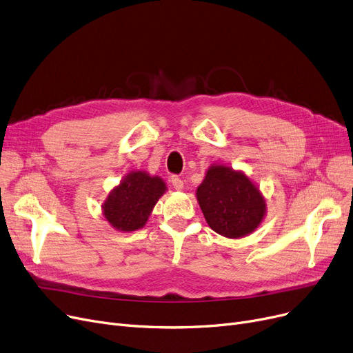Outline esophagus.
<instances>
[{"label":"esophagus","mask_w":353,"mask_h":353,"mask_svg":"<svg viewBox=\"0 0 353 353\" xmlns=\"http://www.w3.org/2000/svg\"><path fill=\"white\" fill-rule=\"evenodd\" d=\"M170 181H172V186L176 190H183V188H185V183H183V180L180 177H177V176H172Z\"/></svg>","instance_id":"1"}]
</instances>
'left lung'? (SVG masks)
I'll return each mask as SVG.
<instances>
[{
    "mask_svg": "<svg viewBox=\"0 0 353 353\" xmlns=\"http://www.w3.org/2000/svg\"><path fill=\"white\" fill-rule=\"evenodd\" d=\"M196 197L208 225L229 239L252 234L267 213L265 197L255 183L243 172L225 164L208 168Z\"/></svg>",
    "mask_w": 353,
    "mask_h": 353,
    "instance_id": "obj_1",
    "label": "left lung"
}]
</instances>
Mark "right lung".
<instances>
[{
    "instance_id": "1",
    "label": "right lung",
    "mask_w": 353,
    "mask_h": 353,
    "mask_svg": "<svg viewBox=\"0 0 353 353\" xmlns=\"http://www.w3.org/2000/svg\"><path fill=\"white\" fill-rule=\"evenodd\" d=\"M167 192L165 181L144 170L124 176L102 203L105 221L119 232H132L145 226L159 199Z\"/></svg>"
}]
</instances>
